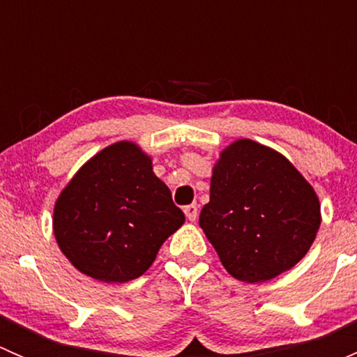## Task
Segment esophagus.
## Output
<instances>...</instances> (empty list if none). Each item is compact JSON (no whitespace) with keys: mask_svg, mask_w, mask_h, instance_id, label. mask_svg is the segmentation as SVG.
<instances>
[{"mask_svg":"<svg viewBox=\"0 0 357 357\" xmlns=\"http://www.w3.org/2000/svg\"><path fill=\"white\" fill-rule=\"evenodd\" d=\"M185 214H186V218H188V221H195V219L199 218V205L197 204L186 205Z\"/></svg>","mask_w":357,"mask_h":357,"instance_id":"esophagus-1","label":"esophagus"}]
</instances>
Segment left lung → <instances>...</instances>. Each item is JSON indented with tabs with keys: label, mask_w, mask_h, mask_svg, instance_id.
I'll return each mask as SVG.
<instances>
[{
	"label": "left lung",
	"mask_w": 357,
	"mask_h": 357,
	"mask_svg": "<svg viewBox=\"0 0 357 357\" xmlns=\"http://www.w3.org/2000/svg\"><path fill=\"white\" fill-rule=\"evenodd\" d=\"M199 222L233 278L262 283L307 254L321 225V207L289 158L243 138L215 162L211 200Z\"/></svg>",
	"instance_id": "left-lung-1"
}]
</instances>
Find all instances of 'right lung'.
Instances as JSON below:
<instances>
[{
	"instance_id": "1",
	"label": "right lung",
	"mask_w": 357,
	"mask_h": 357,
	"mask_svg": "<svg viewBox=\"0 0 357 357\" xmlns=\"http://www.w3.org/2000/svg\"><path fill=\"white\" fill-rule=\"evenodd\" d=\"M185 222L152 157L136 143L117 142L89 158L62 190L53 233L82 275L105 283L142 276L158 248Z\"/></svg>"
}]
</instances>
